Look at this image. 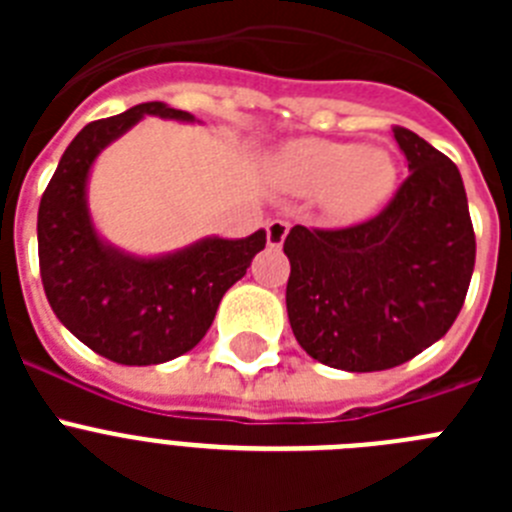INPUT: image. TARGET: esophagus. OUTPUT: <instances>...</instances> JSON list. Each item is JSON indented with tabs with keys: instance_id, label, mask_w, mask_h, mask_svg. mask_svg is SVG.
<instances>
[{
	"instance_id": "esophagus-1",
	"label": "esophagus",
	"mask_w": 512,
	"mask_h": 512,
	"mask_svg": "<svg viewBox=\"0 0 512 512\" xmlns=\"http://www.w3.org/2000/svg\"><path fill=\"white\" fill-rule=\"evenodd\" d=\"M289 233V223H284V220H271L269 225H266V243H269L271 248H279L284 243V238H287Z\"/></svg>"
}]
</instances>
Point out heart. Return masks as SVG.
Returning <instances> with one entry per match:
<instances>
[{
	"label": "heart",
	"instance_id": "heart-1",
	"mask_svg": "<svg viewBox=\"0 0 512 512\" xmlns=\"http://www.w3.org/2000/svg\"><path fill=\"white\" fill-rule=\"evenodd\" d=\"M277 174L297 194H320L330 217L359 223L390 200L397 184V161L384 148L351 140L305 138L289 143Z\"/></svg>",
	"mask_w": 512,
	"mask_h": 512
}]
</instances>
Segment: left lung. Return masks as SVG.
Returning <instances> with one entry per match:
<instances>
[{
    "instance_id": "left-lung-1",
    "label": "left lung",
    "mask_w": 512,
    "mask_h": 512,
    "mask_svg": "<svg viewBox=\"0 0 512 512\" xmlns=\"http://www.w3.org/2000/svg\"><path fill=\"white\" fill-rule=\"evenodd\" d=\"M392 133L410 174L387 207L348 228L295 225L284 241L292 333L346 372L418 356L449 333L472 282L477 241L459 169L413 130Z\"/></svg>"
}]
</instances>
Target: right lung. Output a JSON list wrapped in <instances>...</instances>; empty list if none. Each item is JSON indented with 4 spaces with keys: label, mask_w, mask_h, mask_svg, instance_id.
Listing matches in <instances>:
<instances>
[{
    "label": "right lung",
    "mask_w": 512,
    "mask_h": 512,
    "mask_svg": "<svg viewBox=\"0 0 512 512\" xmlns=\"http://www.w3.org/2000/svg\"><path fill=\"white\" fill-rule=\"evenodd\" d=\"M143 115L192 120L146 102L89 122L58 161L38 210L40 279L56 318L94 354L125 366L164 364L197 346L225 292L266 246L256 230L241 241L207 238L164 259H133L99 241L84 197L89 169Z\"/></svg>",
    "instance_id": "1"
}]
</instances>
